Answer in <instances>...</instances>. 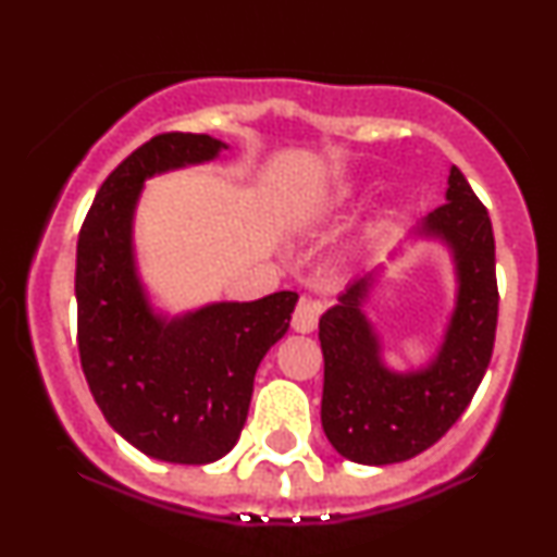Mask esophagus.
<instances>
[{
	"label": "esophagus",
	"instance_id": "obj_1",
	"mask_svg": "<svg viewBox=\"0 0 557 557\" xmlns=\"http://www.w3.org/2000/svg\"><path fill=\"white\" fill-rule=\"evenodd\" d=\"M319 314H322V304H317V300H309V298H300L296 311H293V330L296 332H314L317 322H319Z\"/></svg>",
	"mask_w": 557,
	"mask_h": 557
}]
</instances>
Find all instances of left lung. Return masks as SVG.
Instances as JSON below:
<instances>
[{
    "mask_svg": "<svg viewBox=\"0 0 557 557\" xmlns=\"http://www.w3.org/2000/svg\"><path fill=\"white\" fill-rule=\"evenodd\" d=\"M443 240L456 264V306L437 356L413 372L382 361L380 337L363 314L376 272L356 277L319 319L324 356L322 426L343 458L387 466L419 456L456 424L487 372L497 327L495 238L484 203L450 168L445 203L417 227Z\"/></svg>",
    "mask_w": 557,
    "mask_h": 557,
    "instance_id": "left-lung-1",
    "label": "left lung"
}]
</instances>
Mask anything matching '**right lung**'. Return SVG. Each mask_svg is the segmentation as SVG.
<instances>
[{
    "label": "right lung",
    "instance_id": "right-lung-1",
    "mask_svg": "<svg viewBox=\"0 0 557 557\" xmlns=\"http://www.w3.org/2000/svg\"><path fill=\"white\" fill-rule=\"evenodd\" d=\"M222 140L162 133L101 183L78 235L81 367L117 434L168 463H212L233 450L267 350L290 327L298 293L222 300L181 317L151 309L133 253V214L159 172L212 162Z\"/></svg>",
    "mask_w": 557,
    "mask_h": 557
}]
</instances>
